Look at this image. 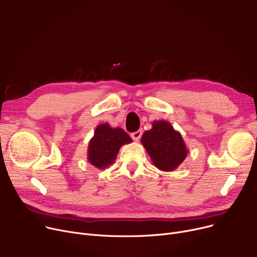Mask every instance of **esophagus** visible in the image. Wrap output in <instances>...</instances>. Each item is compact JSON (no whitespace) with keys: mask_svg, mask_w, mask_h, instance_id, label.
I'll return each mask as SVG.
<instances>
[{"mask_svg":"<svg viewBox=\"0 0 257 257\" xmlns=\"http://www.w3.org/2000/svg\"><path fill=\"white\" fill-rule=\"evenodd\" d=\"M142 134H143V131H142V130H138L137 132L131 133V138H132V140H133L134 142H139V140H140L141 137H142Z\"/></svg>","mask_w":257,"mask_h":257,"instance_id":"esophagus-1","label":"esophagus"}]
</instances>
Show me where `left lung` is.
Wrapping results in <instances>:
<instances>
[{"instance_id": "8db88e82", "label": "left lung", "mask_w": 257, "mask_h": 257, "mask_svg": "<svg viewBox=\"0 0 257 257\" xmlns=\"http://www.w3.org/2000/svg\"><path fill=\"white\" fill-rule=\"evenodd\" d=\"M141 141L153 165L160 171L176 170L188 153L181 133L168 120H154L152 128L145 131Z\"/></svg>"}]
</instances>
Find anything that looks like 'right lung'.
Listing matches in <instances>:
<instances>
[{
    "label": "right lung",
    "mask_w": 257,
    "mask_h": 257,
    "mask_svg": "<svg viewBox=\"0 0 257 257\" xmlns=\"http://www.w3.org/2000/svg\"><path fill=\"white\" fill-rule=\"evenodd\" d=\"M132 139L121 128H112L108 123L100 124L94 130L87 148V160L94 168L103 170L111 166L123 145Z\"/></svg>",
    "instance_id": "right-lung-1"
}]
</instances>
